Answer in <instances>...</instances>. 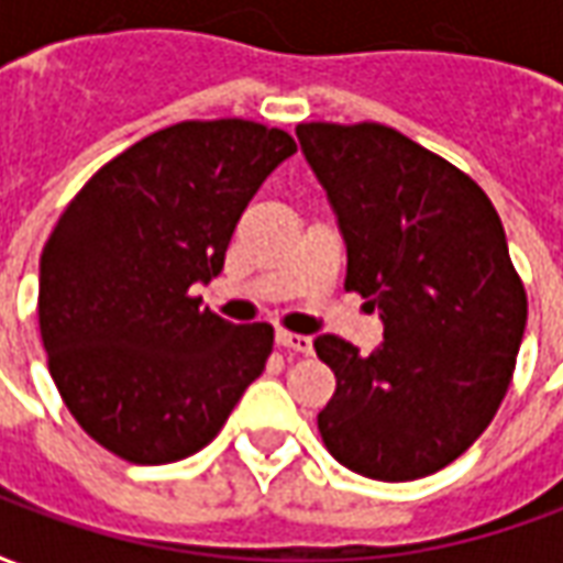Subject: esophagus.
<instances>
[{"mask_svg":"<svg viewBox=\"0 0 563 563\" xmlns=\"http://www.w3.org/2000/svg\"><path fill=\"white\" fill-rule=\"evenodd\" d=\"M277 343L283 350H292V353L310 355L313 353V341L307 334H292V331H277Z\"/></svg>","mask_w":563,"mask_h":563,"instance_id":"1","label":"esophagus"}]
</instances>
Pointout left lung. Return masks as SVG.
<instances>
[{"label":"left lung","mask_w":563,"mask_h":563,"mask_svg":"<svg viewBox=\"0 0 563 563\" xmlns=\"http://www.w3.org/2000/svg\"><path fill=\"white\" fill-rule=\"evenodd\" d=\"M346 241V292L371 298L383 343L319 334L338 389L319 413L343 467L407 483L443 471L495 419L528 295L495 205L452 162L379 123H298Z\"/></svg>","instance_id":"left-lung-1"}]
</instances>
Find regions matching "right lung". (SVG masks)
<instances>
[{"mask_svg": "<svg viewBox=\"0 0 563 563\" xmlns=\"http://www.w3.org/2000/svg\"><path fill=\"white\" fill-rule=\"evenodd\" d=\"M283 129L184 120L102 165L68 201L38 268V329L68 413L132 464H168L220 434L265 371L274 329L232 325L192 295L283 159Z\"/></svg>", "mask_w": 563, "mask_h": 563, "instance_id": "add662e5", "label": "right lung"}]
</instances>
